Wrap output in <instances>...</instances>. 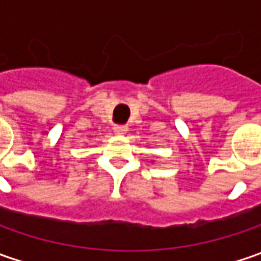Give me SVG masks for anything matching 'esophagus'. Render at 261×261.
Here are the masks:
<instances>
[{
  "instance_id": "esophagus-1",
  "label": "esophagus",
  "mask_w": 261,
  "mask_h": 261,
  "mask_svg": "<svg viewBox=\"0 0 261 261\" xmlns=\"http://www.w3.org/2000/svg\"><path fill=\"white\" fill-rule=\"evenodd\" d=\"M113 130H115L116 135H123V134H126V130H127V126L115 125L113 126Z\"/></svg>"
}]
</instances>
